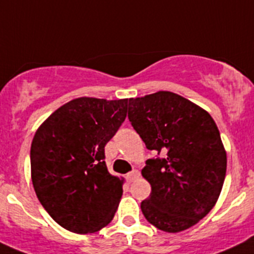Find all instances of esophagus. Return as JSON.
<instances>
[{"label":"esophagus","mask_w":254,"mask_h":254,"mask_svg":"<svg viewBox=\"0 0 254 254\" xmlns=\"http://www.w3.org/2000/svg\"><path fill=\"white\" fill-rule=\"evenodd\" d=\"M138 177H140V172H138V170H132V172H129L128 174L126 176V179H127L128 183H132V182H133L134 179H137Z\"/></svg>","instance_id":"34e87169"}]
</instances>
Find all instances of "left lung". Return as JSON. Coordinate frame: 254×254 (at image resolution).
Segmentation results:
<instances>
[{
    "label": "left lung",
    "instance_id": "obj_1",
    "mask_svg": "<svg viewBox=\"0 0 254 254\" xmlns=\"http://www.w3.org/2000/svg\"><path fill=\"white\" fill-rule=\"evenodd\" d=\"M128 120L147 149L158 151L141 172L151 185L141 202L143 216L167 233L193 226L214 207L225 179L226 152L215 121L170 91L129 99Z\"/></svg>",
    "mask_w": 254,
    "mask_h": 254
}]
</instances>
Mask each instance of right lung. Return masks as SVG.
<instances>
[{
    "instance_id": "right-lung-1",
    "label": "right lung",
    "mask_w": 254,
    "mask_h": 254,
    "mask_svg": "<svg viewBox=\"0 0 254 254\" xmlns=\"http://www.w3.org/2000/svg\"><path fill=\"white\" fill-rule=\"evenodd\" d=\"M128 99L77 98L58 108L35 132L31 181L56 223L77 234L95 233L114 217L123 179L112 176L104 147L127 116Z\"/></svg>"
}]
</instances>
